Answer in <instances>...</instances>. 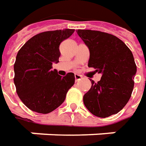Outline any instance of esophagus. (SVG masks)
Masks as SVG:
<instances>
[{
  "instance_id": "34e87169",
  "label": "esophagus",
  "mask_w": 146,
  "mask_h": 146,
  "mask_svg": "<svg viewBox=\"0 0 146 146\" xmlns=\"http://www.w3.org/2000/svg\"><path fill=\"white\" fill-rule=\"evenodd\" d=\"M81 78H82V76H80V75H77V74H76V75H75V80H76V81L80 80Z\"/></svg>"
}]
</instances>
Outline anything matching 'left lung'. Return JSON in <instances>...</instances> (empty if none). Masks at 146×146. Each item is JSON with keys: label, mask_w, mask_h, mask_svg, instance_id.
I'll use <instances>...</instances> for the list:
<instances>
[{"label": "left lung", "mask_w": 146, "mask_h": 146, "mask_svg": "<svg viewBox=\"0 0 146 146\" xmlns=\"http://www.w3.org/2000/svg\"><path fill=\"white\" fill-rule=\"evenodd\" d=\"M77 33L90 49L89 67L102 74L97 83L90 80L84 105L99 117L116 114L127 104L134 88L136 65L132 52L113 34L90 29H78Z\"/></svg>", "instance_id": "left-lung-1"}]
</instances>
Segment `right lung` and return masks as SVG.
Returning <instances> with one entry per match:
<instances>
[{
  "label": "right lung",
  "mask_w": 146,
  "mask_h": 146,
  "mask_svg": "<svg viewBox=\"0 0 146 146\" xmlns=\"http://www.w3.org/2000/svg\"><path fill=\"white\" fill-rule=\"evenodd\" d=\"M75 29H60L38 33L28 40L17 53L14 65V83L19 98L33 112L51 113L64 102L75 83V75L62 77L52 63L59 62V47Z\"/></svg>",
  "instance_id": "1"
}]
</instances>
